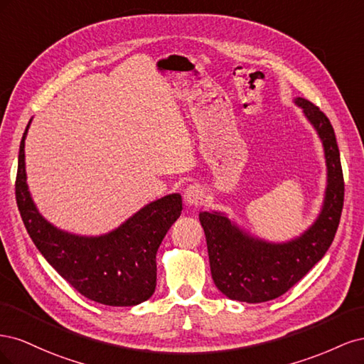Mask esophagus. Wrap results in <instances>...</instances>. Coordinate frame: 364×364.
Instances as JSON below:
<instances>
[{
    "instance_id": "obj_1",
    "label": "esophagus",
    "mask_w": 364,
    "mask_h": 364,
    "mask_svg": "<svg viewBox=\"0 0 364 364\" xmlns=\"http://www.w3.org/2000/svg\"><path fill=\"white\" fill-rule=\"evenodd\" d=\"M203 190L199 185H188L183 191V200L186 205H200L203 202Z\"/></svg>"
}]
</instances>
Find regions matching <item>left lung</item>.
I'll return each mask as SVG.
<instances>
[{
	"label": "left lung",
	"mask_w": 364,
	"mask_h": 364,
	"mask_svg": "<svg viewBox=\"0 0 364 364\" xmlns=\"http://www.w3.org/2000/svg\"><path fill=\"white\" fill-rule=\"evenodd\" d=\"M294 103L302 107L323 144L328 185L322 211L301 237L281 245L250 237L230 223L225 214L200 213L213 279L229 299L247 304L277 299L323 258L336 237L343 209L345 182L334 129L311 102L297 97Z\"/></svg>",
	"instance_id": "left-lung-1"
}]
</instances>
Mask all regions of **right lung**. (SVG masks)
<instances>
[{
  "label": "right lung",
  "instance_id": "1",
  "mask_svg": "<svg viewBox=\"0 0 364 364\" xmlns=\"http://www.w3.org/2000/svg\"><path fill=\"white\" fill-rule=\"evenodd\" d=\"M28 126L30 123L19 146L15 194L33 243L51 267L87 299L111 306H132L147 301L156 289L158 247L182 211L181 194L149 203L106 235L80 237L65 232L39 214L30 197L24 161Z\"/></svg>",
  "mask_w": 364,
  "mask_h": 364
}]
</instances>
